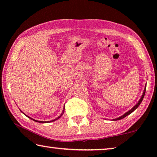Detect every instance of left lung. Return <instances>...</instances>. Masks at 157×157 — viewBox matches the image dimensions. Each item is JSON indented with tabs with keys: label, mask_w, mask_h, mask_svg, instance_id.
I'll return each instance as SVG.
<instances>
[{
	"label": "left lung",
	"mask_w": 157,
	"mask_h": 157,
	"mask_svg": "<svg viewBox=\"0 0 157 157\" xmlns=\"http://www.w3.org/2000/svg\"><path fill=\"white\" fill-rule=\"evenodd\" d=\"M146 88V87H145ZM145 88V89H144V91H143V95H142V97H141V98H140V100L139 101V102L137 103V104L134 106V107H133L131 110H129V111H127V112L126 113H124V115H123L122 116H121V117H119V118H116V119H113V121H118V120H121V119H123V118H124V117H126L127 116H128L129 114H130V113H132L133 111H134L135 109H137V107H139V106L140 105V103H141V102H142V100H143V98H144V95H145V90H146V89Z\"/></svg>",
	"instance_id": "1"
}]
</instances>
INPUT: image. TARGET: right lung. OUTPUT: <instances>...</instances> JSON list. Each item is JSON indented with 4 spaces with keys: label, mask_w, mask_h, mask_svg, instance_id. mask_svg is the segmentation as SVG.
I'll return each mask as SVG.
<instances>
[{
    "label": "right lung",
    "mask_w": 157,
    "mask_h": 157,
    "mask_svg": "<svg viewBox=\"0 0 157 157\" xmlns=\"http://www.w3.org/2000/svg\"><path fill=\"white\" fill-rule=\"evenodd\" d=\"M63 111H64V110H63ZM62 115H61V116H62ZM61 116H60L59 117H58V118H57V119H59V118H60V117H61ZM28 118H30V117H28ZM30 118L32 119V120H33V121H35V122H39V123H50V122H51V121H36V120H34V119H33V118ZM57 119H55V120H54V121H56Z\"/></svg>",
    "instance_id": "1"
}]
</instances>
